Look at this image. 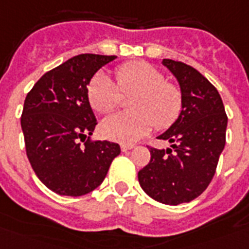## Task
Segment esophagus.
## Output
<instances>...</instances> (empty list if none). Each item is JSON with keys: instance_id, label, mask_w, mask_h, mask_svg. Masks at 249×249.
Wrapping results in <instances>:
<instances>
[{"instance_id": "obj_1", "label": "esophagus", "mask_w": 249, "mask_h": 249, "mask_svg": "<svg viewBox=\"0 0 249 249\" xmlns=\"http://www.w3.org/2000/svg\"><path fill=\"white\" fill-rule=\"evenodd\" d=\"M121 148H122L123 152H126V151H128V150L134 148V144H122V146H121Z\"/></svg>"}]
</instances>
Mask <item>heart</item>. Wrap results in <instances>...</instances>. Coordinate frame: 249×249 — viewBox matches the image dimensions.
Wrapping results in <instances>:
<instances>
[{
	"label": "heart",
	"instance_id": "heart-1",
	"mask_svg": "<svg viewBox=\"0 0 249 249\" xmlns=\"http://www.w3.org/2000/svg\"><path fill=\"white\" fill-rule=\"evenodd\" d=\"M112 82L106 74L99 72L92 78L87 95L95 111H111L122 103V94H132L131 111L114 112L103 119L105 137L122 143L137 142L151 130L152 124L162 130L175 122L182 111V91L157 67L144 62H130L114 70Z\"/></svg>",
	"mask_w": 249,
	"mask_h": 249
}]
</instances>
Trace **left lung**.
Masks as SVG:
<instances>
[{"label":"left lung","mask_w":249,"mask_h":249,"mask_svg":"<svg viewBox=\"0 0 249 249\" xmlns=\"http://www.w3.org/2000/svg\"><path fill=\"white\" fill-rule=\"evenodd\" d=\"M182 91V111L158 139L171 148L150 147L151 159L138 172V180L154 200L177 206L197 197L211 183L226 146L227 118L220 94L190 65L163 59Z\"/></svg>","instance_id":"1"}]
</instances>
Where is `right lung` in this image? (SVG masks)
Segmentation results:
<instances>
[{"instance_id":"1","label":"right lung","mask_w":249,"mask_h":249,"mask_svg":"<svg viewBox=\"0 0 249 249\" xmlns=\"http://www.w3.org/2000/svg\"><path fill=\"white\" fill-rule=\"evenodd\" d=\"M115 58L75 55L43 74L26 95L21 117L26 155L38 179L58 195L82 196L95 190L121 154L118 143L89 137L97 119L87 85Z\"/></svg>"}]
</instances>
